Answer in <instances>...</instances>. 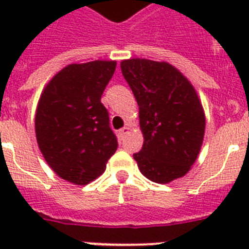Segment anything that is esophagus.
I'll list each match as a JSON object with an SVG mask.
<instances>
[{
    "instance_id": "34e87169",
    "label": "esophagus",
    "mask_w": 249,
    "mask_h": 249,
    "mask_svg": "<svg viewBox=\"0 0 249 249\" xmlns=\"http://www.w3.org/2000/svg\"><path fill=\"white\" fill-rule=\"evenodd\" d=\"M129 129H130V128H129V126H124V128H123V129H120V132H119V134H120L121 138H124V137L126 136V134H128Z\"/></svg>"
}]
</instances>
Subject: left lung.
I'll use <instances>...</instances> for the list:
<instances>
[{
  "label": "left lung",
  "mask_w": 249,
  "mask_h": 249,
  "mask_svg": "<svg viewBox=\"0 0 249 249\" xmlns=\"http://www.w3.org/2000/svg\"><path fill=\"white\" fill-rule=\"evenodd\" d=\"M120 67L140 107L144 141L133 158L141 173L156 183L183 177L204 140L205 115L196 90L166 62L134 58Z\"/></svg>",
  "instance_id": "left-lung-1"
}]
</instances>
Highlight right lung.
I'll return each instance as SVG.
<instances>
[{"label":"right lung","mask_w":249,"mask_h":249,"mask_svg":"<svg viewBox=\"0 0 249 249\" xmlns=\"http://www.w3.org/2000/svg\"><path fill=\"white\" fill-rule=\"evenodd\" d=\"M115 70V60L68 64L38 99L35 129L41 154L56 176L75 185L103 174L116 151V136L101 103Z\"/></svg>","instance_id":"add662e5"}]
</instances>
